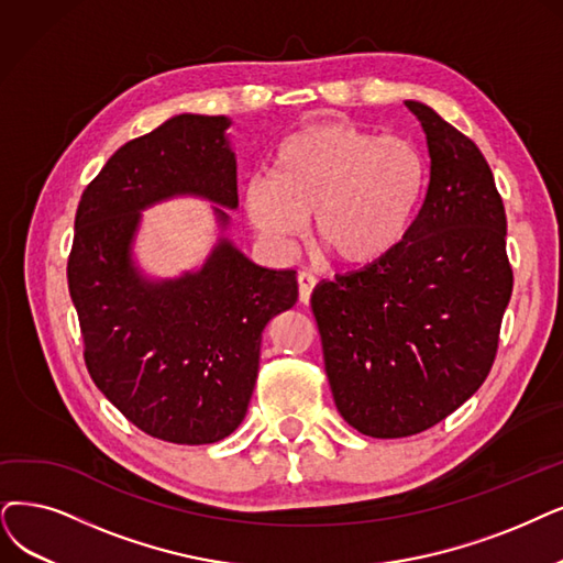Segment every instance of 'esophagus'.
Wrapping results in <instances>:
<instances>
[{
  "mask_svg": "<svg viewBox=\"0 0 563 563\" xmlns=\"http://www.w3.org/2000/svg\"><path fill=\"white\" fill-rule=\"evenodd\" d=\"M313 286H317V279H313V275H309V273H300L298 275V290H300V302L302 305H309L311 294H313Z\"/></svg>",
  "mask_w": 563,
  "mask_h": 563,
  "instance_id": "34e87169",
  "label": "esophagus"
}]
</instances>
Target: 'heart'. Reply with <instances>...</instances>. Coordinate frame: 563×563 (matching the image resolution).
Wrapping results in <instances>:
<instances>
[{
	"label": "heart",
	"instance_id": "b5f03b06",
	"mask_svg": "<svg viewBox=\"0 0 563 563\" xmlns=\"http://www.w3.org/2000/svg\"><path fill=\"white\" fill-rule=\"evenodd\" d=\"M427 185L420 150L351 122H319L286 136L267 177L242 189L252 227L275 244L294 242L311 217V240L344 267L388 258L409 235Z\"/></svg>",
	"mask_w": 563,
	"mask_h": 563
}]
</instances>
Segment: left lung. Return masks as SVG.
<instances>
[{
    "label": "left lung",
    "instance_id": "left-lung-1",
    "mask_svg": "<svg viewBox=\"0 0 563 563\" xmlns=\"http://www.w3.org/2000/svg\"><path fill=\"white\" fill-rule=\"evenodd\" d=\"M430 185L409 235L311 294L336 411L360 434L411 437L474 395L512 294L506 210L476 143L420 101Z\"/></svg>",
    "mask_w": 563,
    "mask_h": 563
}]
</instances>
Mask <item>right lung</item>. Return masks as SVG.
I'll return each instance as SVG.
<instances>
[{
	"label": "right lung",
	"mask_w": 563,
	"mask_h": 563,
	"mask_svg": "<svg viewBox=\"0 0 563 563\" xmlns=\"http://www.w3.org/2000/svg\"><path fill=\"white\" fill-rule=\"evenodd\" d=\"M223 115H175L110 156L82 191L69 256L85 365L145 434L185 445L227 439L256 386L261 334L296 305V269H269L227 238L238 166ZM177 195L213 203L222 235L207 263L173 280L132 258L142 210Z\"/></svg>",
	"instance_id": "add662e5"
}]
</instances>
